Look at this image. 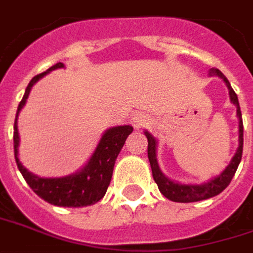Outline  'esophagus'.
<instances>
[{
  "label": "esophagus",
  "mask_w": 253,
  "mask_h": 253,
  "mask_svg": "<svg viewBox=\"0 0 253 253\" xmlns=\"http://www.w3.org/2000/svg\"><path fill=\"white\" fill-rule=\"evenodd\" d=\"M130 123L136 129H139V128H143L147 124H150V117H147L143 113H137L130 118Z\"/></svg>",
  "instance_id": "esophagus-1"
}]
</instances>
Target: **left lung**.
<instances>
[{
	"label": "left lung",
	"instance_id": "8db88e82",
	"mask_svg": "<svg viewBox=\"0 0 253 253\" xmlns=\"http://www.w3.org/2000/svg\"><path fill=\"white\" fill-rule=\"evenodd\" d=\"M213 76L222 78L223 83L226 84V86L229 89L230 102L236 106L237 118H238V149L234 153V156L231 158L229 165L217 176L212 177L208 182L201 183V184L175 182V180H172L169 177H167L163 173V170L160 168V164H158V160H157V146H158V142H157L156 137L153 136L149 130H144V135H146L147 140H149L147 156H149L150 167H151L154 182L157 183V186H158V189L161 191V194L164 197H167L170 201H173V203H196V201L208 200V198H212V197L220 194L223 190L226 189L230 184L231 179H233L234 173H236L237 168H238V165L241 163L244 144V126L241 110H240V103H238V97H237L236 92L231 88L229 80L224 77L222 71L217 70V69H211L210 77Z\"/></svg>",
	"mask_w": 253,
	"mask_h": 253
}]
</instances>
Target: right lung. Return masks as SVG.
Segmentation results:
<instances>
[{"instance_id":"add662e5","label":"right lung","mask_w":253,"mask_h":253,"mask_svg":"<svg viewBox=\"0 0 253 253\" xmlns=\"http://www.w3.org/2000/svg\"><path fill=\"white\" fill-rule=\"evenodd\" d=\"M56 69H64V64L56 63L45 73L36 76L26 88L23 99L17 107L15 125H13L15 160L24 180L27 182V184L37 196L41 197L43 201L56 205V207H67V208L88 207L100 201L106 194L111 176H113L117 157L123 149L126 137L132 133L133 128L130 125H118V126H113L104 130L93 154L90 156L83 168L74 173L60 177H41L34 175L29 169H26L23 164L19 160L20 136H19V129H17V117H19L20 110L23 109L27 102V97L30 95V90L34 86V84L40 81L48 73Z\"/></svg>"}]
</instances>
